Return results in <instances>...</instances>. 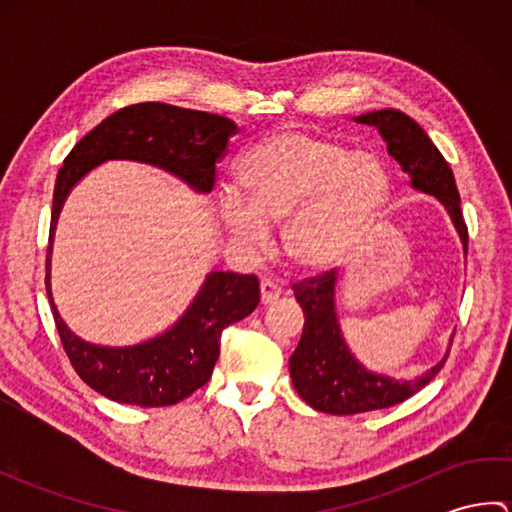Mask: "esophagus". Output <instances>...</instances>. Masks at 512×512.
I'll return each mask as SVG.
<instances>
[{
	"label": "esophagus",
	"mask_w": 512,
	"mask_h": 512,
	"mask_svg": "<svg viewBox=\"0 0 512 512\" xmlns=\"http://www.w3.org/2000/svg\"><path fill=\"white\" fill-rule=\"evenodd\" d=\"M259 292H262L264 306H270V303H275L281 297V288L277 284H273V281H262Z\"/></svg>",
	"instance_id": "1"
}]
</instances>
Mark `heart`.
<instances>
[{
    "label": "heart",
    "mask_w": 512,
    "mask_h": 512,
    "mask_svg": "<svg viewBox=\"0 0 512 512\" xmlns=\"http://www.w3.org/2000/svg\"><path fill=\"white\" fill-rule=\"evenodd\" d=\"M239 198L226 193L220 222L237 246L259 244L281 219L288 262L323 273L363 242L387 200L389 178L376 156L332 138L281 129L246 149L235 165Z\"/></svg>",
    "instance_id": "heart-1"
}]
</instances>
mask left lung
Instances as JSON below:
<instances>
[{"label":"left lung","mask_w":512,"mask_h":512,"mask_svg":"<svg viewBox=\"0 0 512 512\" xmlns=\"http://www.w3.org/2000/svg\"><path fill=\"white\" fill-rule=\"evenodd\" d=\"M354 121L376 127L387 143L389 156L409 176L411 187L442 202L462 239L466 255L469 231L460 209V193L449 162L442 158L427 132L400 110L367 112L356 116ZM336 281L339 277L330 270L321 277L292 286L306 323L297 350L290 356V378L297 394L310 407L334 416H354V413L394 407L436 378L447 356L424 374L409 380L378 374L358 363L343 339L339 314H336Z\"/></svg>","instance_id":"left-lung-1"}]
</instances>
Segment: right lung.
I'll return each instance as SVG.
<instances>
[{
	"label": "right lung",
	"instance_id": "obj_1",
	"mask_svg": "<svg viewBox=\"0 0 512 512\" xmlns=\"http://www.w3.org/2000/svg\"><path fill=\"white\" fill-rule=\"evenodd\" d=\"M237 125L231 118L167 103H138L107 116L63 160L52 198L46 290L63 350L76 374L101 396L138 407H167L209 383L222 330L242 321L259 303L255 275L211 270L198 295L169 330L136 345H99L74 334L54 306L50 288L52 239L74 184L107 160L158 167L193 191L211 193L215 162L224 156Z\"/></svg>",
	"mask_w": 512,
	"mask_h": 512
}]
</instances>
